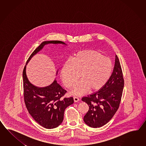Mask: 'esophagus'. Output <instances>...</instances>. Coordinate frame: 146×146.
Instances as JSON below:
<instances>
[{
    "label": "esophagus",
    "instance_id": "34e87169",
    "mask_svg": "<svg viewBox=\"0 0 146 146\" xmlns=\"http://www.w3.org/2000/svg\"><path fill=\"white\" fill-rule=\"evenodd\" d=\"M74 102H77L79 101V99L76 96H74Z\"/></svg>",
    "mask_w": 146,
    "mask_h": 146
}]
</instances>
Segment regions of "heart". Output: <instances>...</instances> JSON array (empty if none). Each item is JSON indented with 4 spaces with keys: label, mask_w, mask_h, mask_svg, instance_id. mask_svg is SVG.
<instances>
[{
    "label": "heart",
    "mask_w": 146,
    "mask_h": 146,
    "mask_svg": "<svg viewBox=\"0 0 146 146\" xmlns=\"http://www.w3.org/2000/svg\"><path fill=\"white\" fill-rule=\"evenodd\" d=\"M112 60L94 50H84L75 54L63 63L60 77L66 87L72 88L80 74L81 79L74 85L70 93L80 96L88 90H99L109 81L112 74Z\"/></svg>",
    "instance_id": "obj_1"
}]
</instances>
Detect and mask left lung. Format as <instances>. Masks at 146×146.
<instances>
[{
    "label": "left lung",
    "instance_id": "obj_1",
    "mask_svg": "<svg viewBox=\"0 0 146 146\" xmlns=\"http://www.w3.org/2000/svg\"><path fill=\"white\" fill-rule=\"evenodd\" d=\"M124 85L121 66L116 55L113 72L106 85L96 92L82 98L89 107L84 116V123L92 128L107 124L118 110Z\"/></svg>",
    "mask_w": 146,
    "mask_h": 146
}]
</instances>
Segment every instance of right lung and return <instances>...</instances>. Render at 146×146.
Segmentation results:
<instances>
[{
  "label": "right lung",
  "mask_w": 146,
  "mask_h": 146,
  "mask_svg": "<svg viewBox=\"0 0 146 146\" xmlns=\"http://www.w3.org/2000/svg\"><path fill=\"white\" fill-rule=\"evenodd\" d=\"M48 44H66L60 40L43 42L28 58L26 65L33 56ZM26 65L23 71V93L25 104L29 113L40 126L47 129L58 127L62 122L66 108L74 103L72 97L62 98L66 93L55 79L50 86L38 87L31 84L26 74ZM58 70L56 74H57Z\"/></svg>",
  "instance_id": "obj_1"
}]
</instances>
